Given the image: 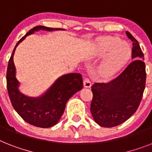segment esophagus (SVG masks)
Listing matches in <instances>:
<instances>
[{
	"instance_id": "obj_1",
	"label": "esophagus",
	"mask_w": 152,
	"mask_h": 152,
	"mask_svg": "<svg viewBox=\"0 0 152 152\" xmlns=\"http://www.w3.org/2000/svg\"><path fill=\"white\" fill-rule=\"evenodd\" d=\"M83 86H84V87H87V88L91 87V80L87 78V77H85L84 80H83Z\"/></svg>"
}]
</instances>
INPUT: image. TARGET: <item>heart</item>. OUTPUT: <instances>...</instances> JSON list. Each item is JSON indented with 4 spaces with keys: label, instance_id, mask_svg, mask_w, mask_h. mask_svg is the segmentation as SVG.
I'll return each instance as SVG.
<instances>
[{
    "label": "heart",
    "instance_id": "b5f03b06",
    "mask_svg": "<svg viewBox=\"0 0 152 152\" xmlns=\"http://www.w3.org/2000/svg\"><path fill=\"white\" fill-rule=\"evenodd\" d=\"M132 54L131 47L127 42L116 37L101 38L96 44L94 55L104 57L98 65L97 73L99 77L108 80L114 76L126 64Z\"/></svg>",
    "mask_w": 152,
    "mask_h": 152
}]
</instances>
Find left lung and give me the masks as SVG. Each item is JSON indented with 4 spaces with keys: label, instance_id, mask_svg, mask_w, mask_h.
<instances>
[{
    "label": "left lung",
    "instance_id": "left-lung-1",
    "mask_svg": "<svg viewBox=\"0 0 152 152\" xmlns=\"http://www.w3.org/2000/svg\"><path fill=\"white\" fill-rule=\"evenodd\" d=\"M126 33L133 42L134 60L116 78L108 83H95L91 87V114L96 123L104 127L116 126L130 118L137 110L145 88L144 54L131 33Z\"/></svg>",
    "mask_w": 152,
    "mask_h": 152
}]
</instances>
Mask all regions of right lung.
<instances>
[{"label": "right lung", "instance_id": "obj_1", "mask_svg": "<svg viewBox=\"0 0 152 152\" xmlns=\"http://www.w3.org/2000/svg\"><path fill=\"white\" fill-rule=\"evenodd\" d=\"M53 31L61 29L38 26L30 29L15 47L8 61L6 74L7 89L10 101L15 110L26 123L41 128H49L59 121L65 111L68 100L83 88L82 75L69 73L61 76L47 92L40 97H27L18 90L19 82L15 77V66L13 61L15 50L20 42L29 34L38 30Z\"/></svg>", "mask_w": 152, "mask_h": 152}]
</instances>
